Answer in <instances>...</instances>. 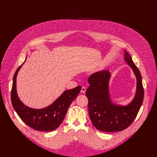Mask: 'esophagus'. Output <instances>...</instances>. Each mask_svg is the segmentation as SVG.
<instances>
[{
  "label": "esophagus",
  "mask_w": 157,
  "mask_h": 157,
  "mask_svg": "<svg viewBox=\"0 0 157 157\" xmlns=\"http://www.w3.org/2000/svg\"><path fill=\"white\" fill-rule=\"evenodd\" d=\"M86 87H84V86H82V88H81V92L82 93H84L86 92Z\"/></svg>",
  "instance_id": "1"
}]
</instances>
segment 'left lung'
<instances>
[{
  "mask_svg": "<svg viewBox=\"0 0 157 157\" xmlns=\"http://www.w3.org/2000/svg\"><path fill=\"white\" fill-rule=\"evenodd\" d=\"M124 57L137 78L136 94L128 105L122 106L112 102L109 93V71H100L88 78L90 85L86 89V95L88 99L89 114L94 126L101 131L113 132L127 128L137 117L143 102L144 90L140 71L126 51Z\"/></svg>",
  "mask_w": 157,
  "mask_h": 157,
  "instance_id": "8db88e82",
  "label": "left lung"
}]
</instances>
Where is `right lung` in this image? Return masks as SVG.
<instances>
[{
  "label": "right lung",
  "instance_id": "right-lung-1",
  "mask_svg": "<svg viewBox=\"0 0 157 157\" xmlns=\"http://www.w3.org/2000/svg\"><path fill=\"white\" fill-rule=\"evenodd\" d=\"M21 65L16 70L13 79L11 101L13 109L21 121L30 127L44 132L55 130L63 122L70 105L79 93L81 86L65 91L52 104L45 108L29 107L20 101L17 93L16 78Z\"/></svg>",
  "mask_w": 157,
  "mask_h": 157
}]
</instances>
